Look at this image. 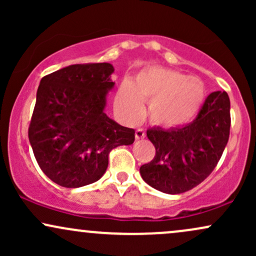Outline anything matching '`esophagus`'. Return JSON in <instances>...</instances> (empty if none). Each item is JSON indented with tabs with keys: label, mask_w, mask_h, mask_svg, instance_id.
<instances>
[{
	"label": "esophagus",
	"mask_w": 256,
	"mask_h": 256,
	"mask_svg": "<svg viewBox=\"0 0 256 256\" xmlns=\"http://www.w3.org/2000/svg\"><path fill=\"white\" fill-rule=\"evenodd\" d=\"M134 137H136V140H142V138L146 137V131L143 128H137L134 131Z\"/></svg>",
	"instance_id": "esophagus-1"
}]
</instances>
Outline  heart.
I'll return each mask as SVG.
<instances>
[{"instance_id": "obj_1", "label": "heart", "mask_w": 256, "mask_h": 256, "mask_svg": "<svg viewBox=\"0 0 256 256\" xmlns=\"http://www.w3.org/2000/svg\"><path fill=\"white\" fill-rule=\"evenodd\" d=\"M204 100V85L195 77L150 67L142 71L134 83L125 80L116 98V107L128 122H137L143 116V104H149L152 124L176 128L190 122Z\"/></svg>"}]
</instances>
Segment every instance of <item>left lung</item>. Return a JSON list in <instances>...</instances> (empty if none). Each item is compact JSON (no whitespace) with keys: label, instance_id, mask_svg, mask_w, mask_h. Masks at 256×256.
<instances>
[{"label":"left lung","instance_id":"obj_1","mask_svg":"<svg viewBox=\"0 0 256 256\" xmlns=\"http://www.w3.org/2000/svg\"><path fill=\"white\" fill-rule=\"evenodd\" d=\"M230 98L214 91L198 116L183 128H152L146 136L155 156L140 166L143 180L165 194H182L204 180L216 168L230 136Z\"/></svg>","mask_w":256,"mask_h":256}]
</instances>
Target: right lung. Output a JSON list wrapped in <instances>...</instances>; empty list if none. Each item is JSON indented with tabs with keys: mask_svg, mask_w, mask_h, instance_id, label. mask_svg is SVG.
Listing matches in <instances>:
<instances>
[{
	"mask_svg": "<svg viewBox=\"0 0 256 256\" xmlns=\"http://www.w3.org/2000/svg\"><path fill=\"white\" fill-rule=\"evenodd\" d=\"M113 72L107 62L79 64L40 80L28 140L40 170L61 186L80 188L98 180L112 149L134 143V128L104 113Z\"/></svg>",
	"mask_w": 256,
	"mask_h": 256,
	"instance_id": "obj_1",
	"label": "right lung"
}]
</instances>
